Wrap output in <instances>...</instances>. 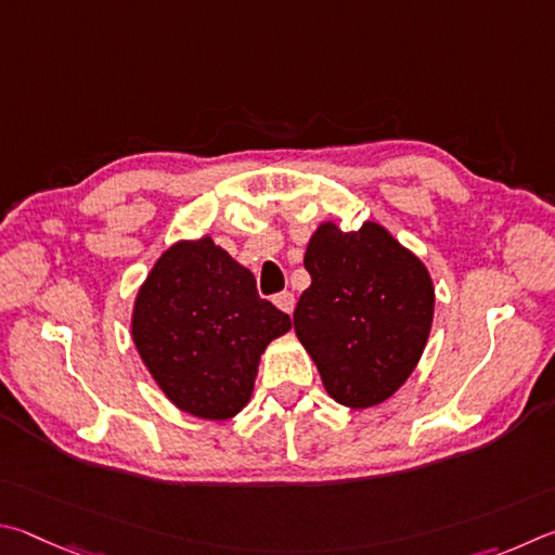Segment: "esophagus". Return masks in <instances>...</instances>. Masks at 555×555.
<instances>
[{
    "instance_id": "esophagus-1",
    "label": "esophagus",
    "mask_w": 555,
    "mask_h": 555,
    "mask_svg": "<svg viewBox=\"0 0 555 555\" xmlns=\"http://www.w3.org/2000/svg\"><path fill=\"white\" fill-rule=\"evenodd\" d=\"M272 302H275L280 309H283L285 314H293L295 312V295L293 293H280V295H275V299H272Z\"/></svg>"
}]
</instances>
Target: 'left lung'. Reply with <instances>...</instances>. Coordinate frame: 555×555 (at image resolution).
Returning a JSON list of instances; mask_svg holds the SVG:
<instances>
[{
    "label": "left lung",
    "instance_id": "1",
    "mask_svg": "<svg viewBox=\"0 0 555 555\" xmlns=\"http://www.w3.org/2000/svg\"><path fill=\"white\" fill-rule=\"evenodd\" d=\"M312 275L295 309L297 338L338 404L365 410L392 397L420 363L434 319L424 262L380 223L326 221L305 253Z\"/></svg>",
    "mask_w": 555,
    "mask_h": 555
}]
</instances>
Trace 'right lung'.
<instances>
[{
	"instance_id": "add662e5",
	"label": "right lung",
	"mask_w": 555,
	"mask_h": 555,
	"mask_svg": "<svg viewBox=\"0 0 555 555\" xmlns=\"http://www.w3.org/2000/svg\"><path fill=\"white\" fill-rule=\"evenodd\" d=\"M253 272L209 236L163 253L133 307L131 334L153 380L182 412L231 420L248 404L260 353L289 332Z\"/></svg>"
}]
</instances>
